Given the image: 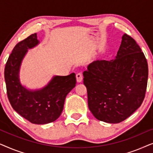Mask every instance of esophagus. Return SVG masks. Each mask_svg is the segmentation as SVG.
Instances as JSON below:
<instances>
[{
  "mask_svg": "<svg viewBox=\"0 0 153 153\" xmlns=\"http://www.w3.org/2000/svg\"><path fill=\"white\" fill-rule=\"evenodd\" d=\"M76 81L77 82H81L83 80V75L81 73H77L76 75Z\"/></svg>",
  "mask_w": 153,
  "mask_h": 153,
  "instance_id": "esophagus-1",
  "label": "esophagus"
}]
</instances>
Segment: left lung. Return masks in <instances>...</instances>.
Returning a JSON list of instances; mask_svg holds the SVG:
<instances>
[{
  "label": "left lung",
  "instance_id": "obj_1",
  "mask_svg": "<svg viewBox=\"0 0 153 153\" xmlns=\"http://www.w3.org/2000/svg\"><path fill=\"white\" fill-rule=\"evenodd\" d=\"M89 109L97 120L118 123L130 116L143 102L148 67L145 55L127 34L114 59L96 60L84 71Z\"/></svg>",
  "mask_w": 153,
  "mask_h": 153
}]
</instances>
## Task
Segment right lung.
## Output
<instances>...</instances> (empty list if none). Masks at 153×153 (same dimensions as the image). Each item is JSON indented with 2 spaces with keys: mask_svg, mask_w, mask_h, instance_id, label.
<instances>
[{
  "mask_svg": "<svg viewBox=\"0 0 153 153\" xmlns=\"http://www.w3.org/2000/svg\"><path fill=\"white\" fill-rule=\"evenodd\" d=\"M39 43L37 33L21 41L12 50L5 68L7 97L14 110L37 125L52 123L59 118L68 94L76 85L74 73L68 76H55L40 90L30 91L21 84L19 70L28 49Z\"/></svg>",
  "mask_w": 153,
  "mask_h": 153,
  "instance_id": "right-lung-1",
  "label": "right lung"
}]
</instances>
